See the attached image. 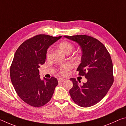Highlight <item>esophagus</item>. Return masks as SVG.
Returning <instances> with one entry per match:
<instances>
[{"label":"esophagus","instance_id":"1","mask_svg":"<svg viewBox=\"0 0 126 126\" xmlns=\"http://www.w3.org/2000/svg\"><path fill=\"white\" fill-rule=\"evenodd\" d=\"M65 80V79L64 78H59L58 79V80L59 82H62L63 81H64Z\"/></svg>","mask_w":126,"mask_h":126}]
</instances>
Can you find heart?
I'll return each instance as SVG.
<instances>
[{
	"label": "heart",
	"mask_w": 126,
	"mask_h": 126,
	"mask_svg": "<svg viewBox=\"0 0 126 126\" xmlns=\"http://www.w3.org/2000/svg\"><path fill=\"white\" fill-rule=\"evenodd\" d=\"M59 47L61 50H62L63 52H64L66 54H69L72 52V51L74 49V47L71 43L68 41H63L59 43ZM50 48L48 49L47 53V57L48 58L50 56ZM72 68V65L69 63H65L62 64L58 68V70L60 73L62 75H66L68 73V72L69 69H71Z\"/></svg>",
	"instance_id": "heart-1"
}]
</instances>
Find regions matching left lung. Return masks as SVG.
<instances>
[{"instance_id":"left-lung-1","label":"left lung","mask_w":126,"mask_h":126,"mask_svg":"<svg viewBox=\"0 0 126 126\" xmlns=\"http://www.w3.org/2000/svg\"><path fill=\"white\" fill-rule=\"evenodd\" d=\"M64 37L78 43L81 47L82 62L77 71L79 75L84 76L87 79L82 86H79L76 79H70L73 84L69 90L70 95L78 106H92L103 98L113 83L111 57L106 47L91 36L64 35Z\"/></svg>"}]
</instances>
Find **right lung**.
I'll use <instances>...</instances> for the list:
<instances>
[{"instance_id":"add662e5","label":"right lung","mask_w":126,"mask_h":126,"mask_svg":"<svg viewBox=\"0 0 126 126\" xmlns=\"http://www.w3.org/2000/svg\"><path fill=\"white\" fill-rule=\"evenodd\" d=\"M62 37L39 34L24 41L17 49L10 68V79L21 99L34 107H40L52 98L57 79L40 78L38 68L45 63L49 47Z\"/></svg>"}]
</instances>
